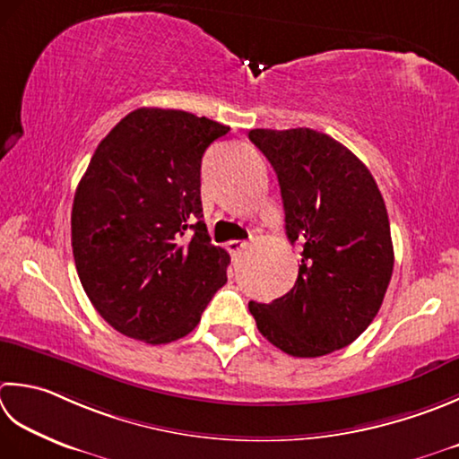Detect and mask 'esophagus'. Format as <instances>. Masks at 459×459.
<instances>
[{
    "label": "esophagus",
    "mask_w": 459,
    "mask_h": 459,
    "mask_svg": "<svg viewBox=\"0 0 459 459\" xmlns=\"http://www.w3.org/2000/svg\"><path fill=\"white\" fill-rule=\"evenodd\" d=\"M247 247V242L245 240H230L229 245H227V248H229V253L232 255V256H237V255H240V250Z\"/></svg>",
    "instance_id": "34e87169"
}]
</instances>
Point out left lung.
Segmentation results:
<instances>
[{
	"label": "left lung",
	"instance_id": "8db88e82",
	"mask_svg": "<svg viewBox=\"0 0 459 459\" xmlns=\"http://www.w3.org/2000/svg\"><path fill=\"white\" fill-rule=\"evenodd\" d=\"M281 185L299 278L271 304L248 302L268 342L296 358L352 344L378 314L394 268L388 211L368 167L314 129H253Z\"/></svg>",
	"mask_w": 459,
	"mask_h": 459
}]
</instances>
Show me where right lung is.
<instances>
[{"label": "right lung", "mask_w": 459, "mask_h": 459, "mask_svg": "<svg viewBox=\"0 0 459 459\" xmlns=\"http://www.w3.org/2000/svg\"><path fill=\"white\" fill-rule=\"evenodd\" d=\"M227 125L141 107L99 143L77 185L71 247L101 318L147 344L186 336L227 282L203 221L201 160Z\"/></svg>", "instance_id": "1"}]
</instances>
